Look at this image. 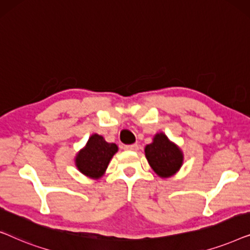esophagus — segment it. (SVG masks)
Returning <instances> with one entry per match:
<instances>
[{
    "label": "esophagus",
    "mask_w": 250,
    "mask_h": 250,
    "mask_svg": "<svg viewBox=\"0 0 250 250\" xmlns=\"http://www.w3.org/2000/svg\"><path fill=\"white\" fill-rule=\"evenodd\" d=\"M125 150H128V151H136L139 149L138 145H128V146H124Z\"/></svg>",
    "instance_id": "esophagus-1"
}]
</instances>
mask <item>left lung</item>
<instances>
[{
	"mask_svg": "<svg viewBox=\"0 0 250 250\" xmlns=\"http://www.w3.org/2000/svg\"><path fill=\"white\" fill-rule=\"evenodd\" d=\"M145 152L149 165L163 179L173 176L183 164V152L164 133L155 135Z\"/></svg>",
	"mask_w": 250,
	"mask_h": 250,
	"instance_id": "1",
	"label": "left lung"
}]
</instances>
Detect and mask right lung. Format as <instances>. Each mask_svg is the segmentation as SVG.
I'll use <instances>...</instances> for the list:
<instances>
[{
    "instance_id": "1",
    "label": "right lung",
    "mask_w": 250,
    "mask_h": 250,
    "mask_svg": "<svg viewBox=\"0 0 250 250\" xmlns=\"http://www.w3.org/2000/svg\"><path fill=\"white\" fill-rule=\"evenodd\" d=\"M117 151L118 146L115 143H108L104 136L93 134L76 155L75 164L82 174L98 180L104 175L109 162Z\"/></svg>"
}]
</instances>
